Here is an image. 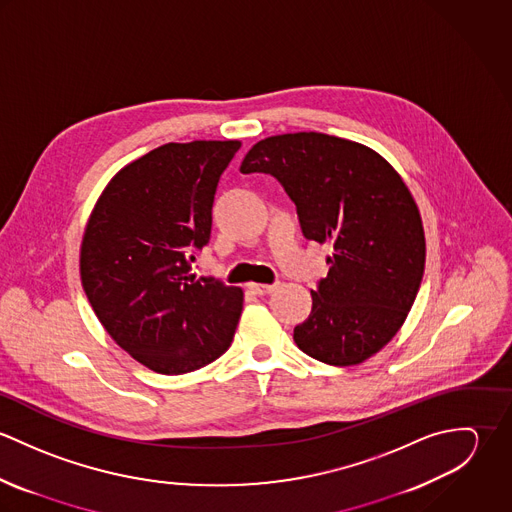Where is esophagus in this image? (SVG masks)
Wrapping results in <instances>:
<instances>
[{
    "label": "esophagus",
    "mask_w": 512,
    "mask_h": 512,
    "mask_svg": "<svg viewBox=\"0 0 512 512\" xmlns=\"http://www.w3.org/2000/svg\"><path fill=\"white\" fill-rule=\"evenodd\" d=\"M248 288H250L252 292L258 293V295H266V293L274 292L276 284H250Z\"/></svg>",
    "instance_id": "1"
}]
</instances>
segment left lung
Returning a JSON list of instances; mask_svg holds the SVG:
<instances>
[{
	"mask_svg": "<svg viewBox=\"0 0 512 512\" xmlns=\"http://www.w3.org/2000/svg\"><path fill=\"white\" fill-rule=\"evenodd\" d=\"M240 171L274 175L303 236L333 244L295 345L335 366L378 353L406 321L426 264L424 224L400 173L374 149L319 132L260 140Z\"/></svg>",
	"mask_w": 512,
	"mask_h": 512,
	"instance_id": "left-lung-1",
	"label": "left lung"
}]
</instances>
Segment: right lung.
<instances>
[{
    "mask_svg": "<svg viewBox=\"0 0 512 512\" xmlns=\"http://www.w3.org/2000/svg\"><path fill=\"white\" fill-rule=\"evenodd\" d=\"M238 140L165 144L122 167L80 244L84 293L108 335L159 374L211 365L230 347L244 293L191 274L211 238L220 173Z\"/></svg>",
    "mask_w": 512,
    "mask_h": 512,
    "instance_id": "1",
    "label": "right lung"
}]
</instances>
